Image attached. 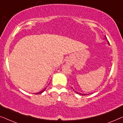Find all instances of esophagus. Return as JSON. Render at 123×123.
<instances>
[{
  "label": "esophagus",
  "instance_id": "34e87169",
  "mask_svg": "<svg viewBox=\"0 0 123 123\" xmlns=\"http://www.w3.org/2000/svg\"><path fill=\"white\" fill-rule=\"evenodd\" d=\"M69 64H70V63H69Z\"/></svg>",
  "mask_w": 123,
  "mask_h": 123
}]
</instances>
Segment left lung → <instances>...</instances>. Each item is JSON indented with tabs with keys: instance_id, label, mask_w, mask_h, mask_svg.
<instances>
[{
	"instance_id": "obj_1",
	"label": "left lung",
	"mask_w": 123,
	"mask_h": 123,
	"mask_svg": "<svg viewBox=\"0 0 123 123\" xmlns=\"http://www.w3.org/2000/svg\"><path fill=\"white\" fill-rule=\"evenodd\" d=\"M105 38H106L105 37ZM109 43V42H108ZM74 92H75V93H78V94H80V95H82V96H85V95H90V94H84V93H78V92H76V91H74Z\"/></svg>"
}]
</instances>
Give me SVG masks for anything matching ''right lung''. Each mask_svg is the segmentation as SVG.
Wrapping results in <instances>:
<instances>
[{
    "instance_id": "1",
    "label": "right lung",
    "mask_w": 123,
    "mask_h": 123,
    "mask_svg": "<svg viewBox=\"0 0 123 123\" xmlns=\"http://www.w3.org/2000/svg\"><path fill=\"white\" fill-rule=\"evenodd\" d=\"M45 89L46 88H45L44 90H43V91H40V92H37V93H36L35 94H36V95H38V94H40V93H43V92L45 90Z\"/></svg>"
}]
</instances>
